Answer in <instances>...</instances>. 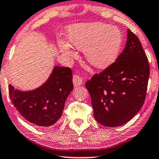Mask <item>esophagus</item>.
Listing matches in <instances>:
<instances>
[{
    "label": "esophagus",
    "instance_id": "1",
    "mask_svg": "<svg viewBox=\"0 0 159 159\" xmlns=\"http://www.w3.org/2000/svg\"><path fill=\"white\" fill-rule=\"evenodd\" d=\"M73 83L75 86L81 85L83 83L82 77L79 75H75L73 77Z\"/></svg>",
    "mask_w": 159,
    "mask_h": 159
}]
</instances>
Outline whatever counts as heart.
Instances as JSON below:
<instances>
[{
    "label": "heart",
    "mask_w": 159,
    "mask_h": 159,
    "mask_svg": "<svg viewBox=\"0 0 159 159\" xmlns=\"http://www.w3.org/2000/svg\"><path fill=\"white\" fill-rule=\"evenodd\" d=\"M68 41L69 43H58L64 56L75 57L76 52L73 47L84 51V57L92 66L103 69L118 58L123 38L121 31L115 26L95 22L74 26L69 32Z\"/></svg>",
    "instance_id": "heart-1"
}]
</instances>
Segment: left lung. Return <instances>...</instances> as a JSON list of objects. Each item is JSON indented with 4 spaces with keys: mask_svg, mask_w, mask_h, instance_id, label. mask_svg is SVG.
I'll list each match as a JSON object with an SVG mask.
<instances>
[{
    "mask_svg": "<svg viewBox=\"0 0 159 159\" xmlns=\"http://www.w3.org/2000/svg\"><path fill=\"white\" fill-rule=\"evenodd\" d=\"M149 75L146 54L129 29L125 48L116 60L85 83L98 122L119 127L133 118L144 103Z\"/></svg>",
    "mask_w": 159,
    "mask_h": 159,
    "instance_id": "8db88e82",
    "label": "left lung"
}]
</instances>
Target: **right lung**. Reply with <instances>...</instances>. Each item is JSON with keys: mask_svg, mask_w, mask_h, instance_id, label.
<instances>
[{"mask_svg": "<svg viewBox=\"0 0 159 159\" xmlns=\"http://www.w3.org/2000/svg\"><path fill=\"white\" fill-rule=\"evenodd\" d=\"M73 90L72 71L69 67H54L42 86L28 92L14 90L9 84L13 105L28 121L38 127L55 124L64 111L65 101Z\"/></svg>", "mask_w": 159, "mask_h": 159, "instance_id": "obj_1", "label": "right lung"}]
</instances>
